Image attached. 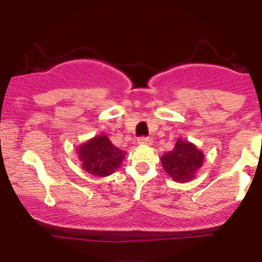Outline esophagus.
<instances>
[{
    "mask_svg": "<svg viewBox=\"0 0 262 262\" xmlns=\"http://www.w3.org/2000/svg\"><path fill=\"white\" fill-rule=\"evenodd\" d=\"M150 143H151V140L148 137H140L138 139V144H140V145H149Z\"/></svg>",
    "mask_w": 262,
    "mask_h": 262,
    "instance_id": "34e87169",
    "label": "esophagus"
}]
</instances>
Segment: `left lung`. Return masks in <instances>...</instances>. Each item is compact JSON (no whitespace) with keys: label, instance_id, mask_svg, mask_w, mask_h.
Instances as JSON below:
<instances>
[{"label":"left lung","instance_id":"left-lung-1","mask_svg":"<svg viewBox=\"0 0 262 262\" xmlns=\"http://www.w3.org/2000/svg\"><path fill=\"white\" fill-rule=\"evenodd\" d=\"M164 170L177 182H187L203 164V154L189 141L179 139L172 151L162 155Z\"/></svg>","mask_w":262,"mask_h":262}]
</instances>
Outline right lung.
<instances>
[{
  "mask_svg": "<svg viewBox=\"0 0 262 262\" xmlns=\"http://www.w3.org/2000/svg\"><path fill=\"white\" fill-rule=\"evenodd\" d=\"M83 170L96 176H108L121 166L125 151L114 146L106 135H98L82 144L79 150Z\"/></svg>",
  "mask_w": 262,
  "mask_h": 262,
  "instance_id": "1",
  "label": "right lung"
}]
</instances>
